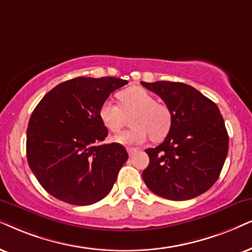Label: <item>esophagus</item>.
Masks as SVG:
<instances>
[{
	"label": "esophagus",
	"instance_id": "34e87169",
	"mask_svg": "<svg viewBox=\"0 0 252 252\" xmlns=\"http://www.w3.org/2000/svg\"><path fill=\"white\" fill-rule=\"evenodd\" d=\"M138 151V149H136V148H128V154H129V156H133L136 154V152Z\"/></svg>",
	"mask_w": 252,
	"mask_h": 252
}]
</instances>
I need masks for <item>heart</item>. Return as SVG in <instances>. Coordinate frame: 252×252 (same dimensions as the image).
Wrapping results in <instances>:
<instances>
[{
    "mask_svg": "<svg viewBox=\"0 0 252 252\" xmlns=\"http://www.w3.org/2000/svg\"><path fill=\"white\" fill-rule=\"evenodd\" d=\"M120 106L110 98L104 100L98 109V117L111 132L120 131L124 117L130 115L132 128L117 135L115 141L123 145H138L148 141H160L171 129L172 115L163 103L156 102V97L142 87H130L117 94Z\"/></svg>",
    "mask_w": 252,
    "mask_h": 252,
    "instance_id": "obj_1",
    "label": "heart"
}]
</instances>
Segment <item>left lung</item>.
Here are the masks:
<instances>
[{
    "label": "left lung",
    "instance_id": "8db88e82",
    "mask_svg": "<svg viewBox=\"0 0 252 252\" xmlns=\"http://www.w3.org/2000/svg\"><path fill=\"white\" fill-rule=\"evenodd\" d=\"M141 84L161 97L172 115L164 142L145 150L150 163L143 180L151 192L168 200L201 195L219 179L228 154L229 137L218 106L183 82Z\"/></svg>",
    "mask_w": 252,
    "mask_h": 252
}]
</instances>
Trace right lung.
I'll list each match as a JSON object with an SVG mask.
<instances>
[{
  "label": "right lung",
  "instance_id": "right-lung-1",
  "mask_svg": "<svg viewBox=\"0 0 252 252\" xmlns=\"http://www.w3.org/2000/svg\"><path fill=\"white\" fill-rule=\"evenodd\" d=\"M126 84L113 76H79L51 89L34 108L27 130V158L51 195L88 206L113 189L129 156L119 143L102 144L108 129L98 109L110 93Z\"/></svg>",
  "mask_w": 252,
  "mask_h": 252
}]
</instances>
